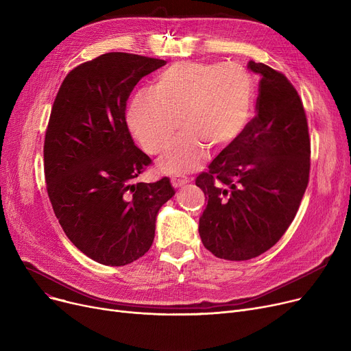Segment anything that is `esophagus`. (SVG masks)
I'll return each instance as SVG.
<instances>
[{
    "label": "esophagus",
    "instance_id": "obj_1",
    "mask_svg": "<svg viewBox=\"0 0 351 351\" xmlns=\"http://www.w3.org/2000/svg\"><path fill=\"white\" fill-rule=\"evenodd\" d=\"M171 183L173 188H182V186H186L189 183V179L186 176H175L171 179Z\"/></svg>",
    "mask_w": 351,
    "mask_h": 351
}]
</instances>
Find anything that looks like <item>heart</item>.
Masks as SVG:
<instances>
[{"instance_id": "b5f03b06", "label": "heart", "mask_w": 351, "mask_h": 351, "mask_svg": "<svg viewBox=\"0 0 351 351\" xmlns=\"http://www.w3.org/2000/svg\"><path fill=\"white\" fill-rule=\"evenodd\" d=\"M252 106L253 84L243 66L185 61L159 72L149 92L134 97L126 125L151 155L163 154L180 125L186 128L159 160L162 172L183 175L199 168L208 146L222 149L241 136Z\"/></svg>"}]
</instances>
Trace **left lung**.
I'll return each instance as SVG.
<instances>
[{"label": "left lung", "instance_id": "obj_1", "mask_svg": "<svg viewBox=\"0 0 351 351\" xmlns=\"http://www.w3.org/2000/svg\"><path fill=\"white\" fill-rule=\"evenodd\" d=\"M256 117L196 178L208 205L199 219L204 246L226 261H249L279 242L296 216L310 172L302 99L282 72L262 62Z\"/></svg>", "mask_w": 351, "mask_h": 351}]
</instances>
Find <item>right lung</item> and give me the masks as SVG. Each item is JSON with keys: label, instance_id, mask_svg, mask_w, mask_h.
I'll list each match as a JSON object with an SVG mask.
<instances>
[{"label": "right lung", "instance_id": "right-lung-1", "mask_svg": "<svg viewBox=\"0 0 351 351\" xmlns=\"http://www.w3.org/2000/svg\"><path fill=\"white\" fill-rule=\"evenodd\" d=\"M166 61L108 52L73 68L53 101L44 142L47 192L69 241L101 265L125 266L152 246L169 178L136 182L151 158L135 146L126 101Z\"/></svg>", "mask_w": 351, "mask_h": 351}]
</instances>
